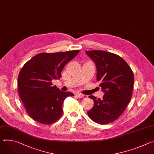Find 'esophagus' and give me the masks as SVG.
Returning a JSON list of instances; mask_svg holds the SVG:
<instances>
[{
    "mask_svg": "<svg viewBox=\"0 0 154 154\" xmlns=\"http://www.w3.org/2000/svg\"><path fill=\"white\" fill-rule=\"evenodd\" d=\"M76 96H77L78 97H80V98H82V97H83V96H84V95H83V94H82V93H77V94H76Z\"/></svg>",
    "mask_w": 154,
    "mask_h": 154,
    "instance_id": "esophagus-1",
    "label": "esophagus"
}]
</instances>
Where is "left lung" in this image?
Returning a JSON list of instances; mask_svg holds the SVG:
<instances>
[{
	"label": "left lung",
	"instance_id": "1",
	"mask_svg": "<svg viewBox=\"0 0 154 154\" xmlns=\"http://www.w3.org/2000/svg\"><path fill=\"white\" fill-rule=\"evenodd\" d=\"M85 53L96 64V79L104 93L102 99L89 96L94 106L87 114L94 122L107 124L119 119L129 104L134 74L127 62L117 54L102 50Z\"/></svg>",
	"mask_w": 154,
	"mask_h": 154
}]
</instances>
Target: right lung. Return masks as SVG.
Returning <instances> with one entry per match:
<instances>
[{
    "label": "right lung",
    "mask_w": 154,
    "mask_h": 154,
    "mask_svg": "<svg viewBox=\"0 0 154 154\" xmlns=\"http://www.w3.org/2000/svg\"><path fill=\"white\" fill-rule=\"evenodd\" d=\"M79 53L72 50L41 53L23 66L18 78V89L23 106L30 117L42 124L57 121L63 114V103L72 93L53 86V79H60L65 65Z\"/></svg>",
    "instance_id": "1"
}]
</instances>
